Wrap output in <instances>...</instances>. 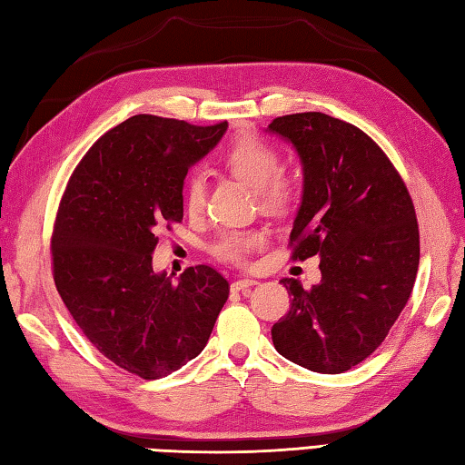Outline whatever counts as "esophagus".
Listing matches in <instances>:
<instances>
[{
  "instance_id": "34e87169",
  "label": "esophagus",
  "mask_w": 465,
  "mask_h": 465,
  "mask_svg": "<svg viewBox=\"0 0 465 465\" xmlns=\"http://www.w3.org/2000/svg\"><path fill=\"white\" fill-rule=\"evenodd\" d=\"M252 285H257L255 279H239V282H234L231 285V289H232V292H244V289H249Z\"/></svg>"
}]
</instances>
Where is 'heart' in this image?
<instances>
[{
  "label": "heart",
  "mask_w": 465,
  "mask_h": 465,
  "mask_svg": "<svg viewBox=\"0 0 465 465\" xmlns=\"http://www.w3.org/2000/svg\"><path fill=\"white\" fill-rule=\"evenodd\" d=\"M224 162L242 182L257 190L259 203L269 210H285L292 204L295 186L279 173L282 157L277 150L259 135H241L229 145ZM206 200V178L194 170L183 186V203L190 213H198ZM265 244V234L259 231H224L214 241V255L223 261L244 265Z\"/></svg>",
  "instance_id": "obj_1"
}]
</instances>
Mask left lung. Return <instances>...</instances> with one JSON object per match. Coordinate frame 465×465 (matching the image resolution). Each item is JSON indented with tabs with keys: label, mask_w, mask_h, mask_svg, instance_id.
Returning <instances> with one entry per match:
<instances>
[{
	"label": "left lung",
	"mask_w": 465,
	"mask_h": 465,
	"mask_svg": "<svg viewBox=\"0 0 465 465\" xmlns=\"http://www.w3.org/2000/svg\"><path fill=\"white\" fill-rule=\"evenodd\" d=\"M265 131L300 157L303 190L289 241L293 259L320 257L322 271L312 289L282 279L292 308L271 330L275 350L313 372H346L382 344L413 292V203L381 147L346 121L295 113Z\"/></svg>",
	"instance_id": "1"
}]
</instances>
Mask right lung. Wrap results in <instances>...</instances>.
<instances>
[{
  "instance_id": "obj_1",
  "label": "right lung",
  "mask_w": 465,
  "mask_h": 465,
  "mask_svg": "<svg viewBox=\"0 0 465 465\" xmlns=\"http://www.w3.org/2000/svg\"><path fill=\"white\" fill-rule=\"evenodd\" d=\"M229 124L135 115L107 131L60 200L52 265L64 305L91 344L119 369L153 381L203 352L229 300L208 265L172 282L153 271L157 229L183 216V180Z\"/></svg>"
}]
</instances>
